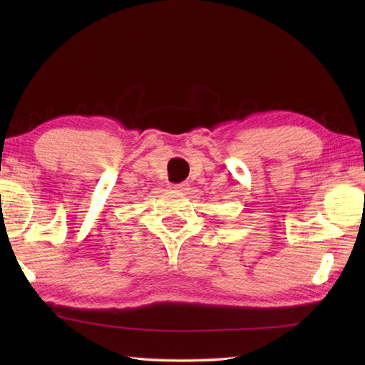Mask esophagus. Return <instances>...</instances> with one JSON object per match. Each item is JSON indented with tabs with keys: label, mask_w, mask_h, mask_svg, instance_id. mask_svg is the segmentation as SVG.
<instances>
[{
	"label": "esophagus",
	"mask_w": 365,
	"mask_h": 365,
	"mask_svg": "<svg viewBox=\"0 0 365 365\" xmlns=\"http://www.w3.org/2000/svg\"><path fill=\"white\" fill-rule=\"evenodd\" d=\"M188 187H190V183H187V182H182V183H178V185H173V190H180V191H185V190H188Z\"/></svg>",
	"instance_id": "1"
}]
</instances>
